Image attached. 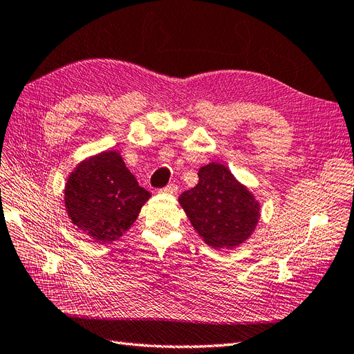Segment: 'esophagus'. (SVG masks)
<instances>
[{
    "mask_svg": "<svg viewBox=\"0 0 354 354\" xmlns=\"http://www.w3.org/2000/svg\"><path fill=\"white\" fill-rule=\"evenodd\" d=\"M160 192H162V193H169V194H175V193L178 192V185H175V184H169V185H166L165 188H161Z\"/></svg>",
    "mask_w": 354,
    "mask_h": 354,
    "instance_id": "1",
    "label": "esophagus"
}]
</instances>
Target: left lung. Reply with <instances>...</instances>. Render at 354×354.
<instances>
[{"mask_svg": "<svg viewBox=\"0 0 354 354\" xmlns=\"http://www.w3.org/2000/svg\"><path fill=\"white\" fill-rule=\"evenodd\" d=\"M193 227L207 245L234 248L257 225L260 206L227 167L216 162L198 170V184L179 196Z\"/></svg>", "mask_w": 354, "mask_h": 354, "instance_id": "8db88e82", "label": "left lung"}]
</instances>
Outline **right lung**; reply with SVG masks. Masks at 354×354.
<instances>
[{
  "instance_id": "1",
  "label": "right lung",
  "mask_w": 354,
  "mask_h": 354,
  "mask_svg": "<svg viewBox=\"0 0 354 354\" xmlns=\"http://www.w3.org/2000/svg\"><path fill=\"white\" fill-rule=\"evenodd\" d=\"M149 197L115 151L80 162L66 185L71 221L100 243L122 236Z\"/></svg>"
}]
</instances>
